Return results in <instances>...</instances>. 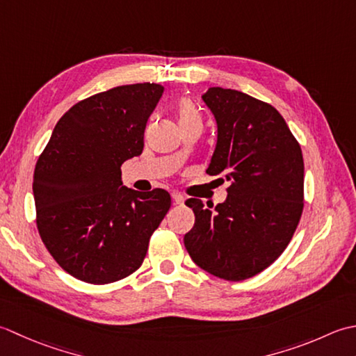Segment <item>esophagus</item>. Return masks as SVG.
<instances>
[{"label": "esophagus", "instance_id": "esophagus-1", "mask_svg": "<svg viewBox=\"0 0 356 356\" xmlns=\"http://www.w3.org/2000/svg\"><path fill=\"white\" fill-rule=\"evenodd\" d=\"M172 200H173V202H175V204H184V197L181 193H178V192H172Z\"/></svg>", "mask_w": 356, "mask_h": 356}]
</instances>
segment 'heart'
Segmentation results:
<instances>
[{"label": "heart", "mask_w": 356, "mask_h": 356, "mask_svg": "<svg viewBox=\"0 0 356 356\" xmlns=\"http://www.w3.org/2000/svg\"><path fill=\"white\" fill-rule=\"evenodd\" d=\"M178 121H179V124H183V122L201 121L197 107H195L192 101H188V99L181 101L178 106Z\"/></svg>", "instance_id": "obj_1"}]
</instances>
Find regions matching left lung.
Segmentation results:
<instances>
[{"mask_svg": "<svg viewBox=\"0 0 356 356\" xmlns=\"http://www.w3.org/2000/svg\"><path fill=\"white\" fill-rule=\"evenodd\" d=\"M202 101L218 135L207 168L230 186L224 202L191 198L195 224L184 245L202 270L227 281L255 277L292 239L304 206V161L298 141L273 106L248 93L210 87Z\"/></svg>", "mask_w": 356, "mask_h": 356, "instance_id": "left-lung-1", "label": "left lung"}]
</instances>
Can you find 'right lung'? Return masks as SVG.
Segmentation results:
<instances>
[{
    "instance_id": "obj_1",
    "label": "right lung",
    "mask_w": 356,
    "mask_h": 356,
    "mask_svg": "<svg viewBox=\"0 0 356 356\" xmlns=\"http://www.w3.org/2000/svg\"><path fill=\"white\" fill-rule=\"evenodd\" d=\"M164 87L118 86L63 115L33 173L36 227L72 277L108 284L134 273L170 209L164 188L122 186L121 164L141 155L144 129Z\"/></svg>"
}]
</instances>
